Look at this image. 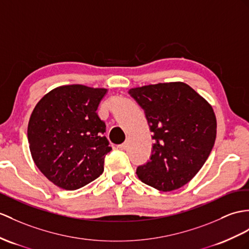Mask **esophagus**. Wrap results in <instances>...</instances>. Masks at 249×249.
Returning <instances> with one entry per match:
<instances>
[{
    "label": "esophagus",
    "mask_w": 249,
    "mask_h": 249,
    "mask_svg": "<svg viewBox=\"0 0 249 249\" xmlns=\"http://www.w3.org/2000/svg\"><path fill=\"white\" fill-rule=\"evenodd\" d=\"M118 148H119L120 150H125L126 148H128V143H126V142L121 143V144H119V145H118Z\"/></svg>",
    "instance_id": "esophagus-1"
}]
</instances>
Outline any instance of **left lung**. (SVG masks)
Returning a JSON list of instances; mask_svg holds the SVG:
<instances>
[{
  "label": "left lung",
  "instance_id": "left-lung-1",
  "mask_svg": "<svg viewBox=\"0 0 249 249\" xmlns=\"http://www.w3.org/2000/svg\"><path fill=\"white\" fill-rule=\"evenodd\" d=\"M153 133L150 160L136 169L142 183L160 191L183 187L207 160L216 137L212 107L184 82L131 89Z\"/></svg>",
  "mask_w": 249,
  "mask_h": 249
}]
</instances>
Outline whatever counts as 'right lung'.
Here are the masks:
<instances>
[{
	"label": "right lung",
	"instance_id": "add662e5",
	"mask_svg": "<svg viewBox=\"0 0 249 249\" xmlns=\"http://www.w3.org/2000/svg\"><path fill=\"white\" fill-rule=\"evenodd\" d=\"M107 89L81 84L52 89L35 107L27 138L39 170L65 190L88 185L104 172L112 148L96 111Z\"/></svg>",
	"mask_w": 249,
	"mask_h": 249
}]
</instances>
